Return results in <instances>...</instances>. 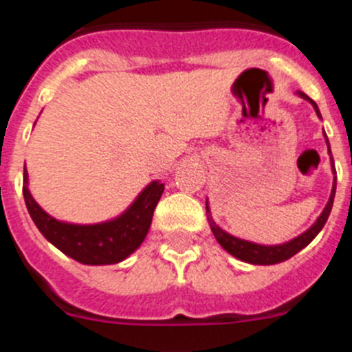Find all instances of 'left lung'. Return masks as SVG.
<instances>
[{
    "label": "left lung",
    "mask_w": 352,
    "mask_h": 352,
    "mask_svg": "<svg viewBox=\"0 0 352 352\" xmlns=\"http://www.w3.org/2000/svg\"><path fill=\"white\" fill-rule=\"evenodd\" d=\"M298 95H300L302 98H305V100H309L311 104H313V107H314V111H316L318 116L321 118L320 109H318V106H316V102H314L313 98L307 97L304 91H298ZM324 139H327V135H324ZM327 146H328V154H331L330 142H328V139H327ZM330 160H331V170H335L333 157H330ZM335 189H337V177L333 179V187H331L330 199H328L327 206H324V210L321 212V215L318 217V221L314 222V224L311 226V228L307 229L304 234L297 236V238H294L292 241L283 243V245L265 246V245H257V243L245 241V239L234 238V236H231V234H228L226 231H222V229L212 221V217L208 219L210 228H212V232H213V236L217 238V241L221 243L222 248H224V250H228L229 254L232 255V257L239 258V261H243V262H250V264H258V265L280 264V262L288 261L290 257H294V255L297 254V252H300L302 248H305V246L309 245V243L313 241L314 238H316L318 232L323 229V226L327 224L328 215H330V212H331V206H333ZM206 213H210L208 201H206Z\"/></svg>",
    "instance_id": "obj_1"
}]
</instances>
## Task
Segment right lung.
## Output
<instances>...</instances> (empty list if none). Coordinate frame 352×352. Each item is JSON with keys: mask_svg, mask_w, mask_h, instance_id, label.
Here are the masks:
<instances>
[{"mask_svg": "<svg viewBox=\"0 0 352 352\" xmlns=\"http://www.w3.org/2000/svg\"><path fill=\"white\" fill-rule=\"evenodd\" d=\"M163 189L165 184L154 180L140 192L126 212L113 221L78 226L57 221L34 201L28 187L25 166L22 186L25 206L39 232L65 255L88 265L118 264L139 248L149 231L154 208L163 195Z\"/></svg>", "mask_w": 352, "mask_h": 352, "instance_id": "right-lung-1", "label": "right lung"}]
</instances>
